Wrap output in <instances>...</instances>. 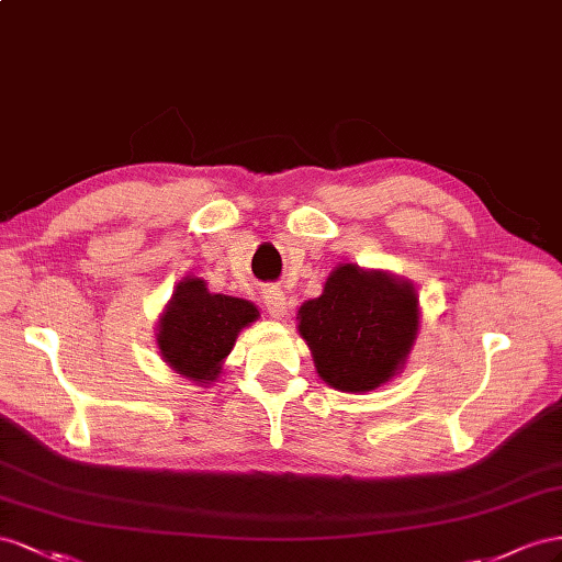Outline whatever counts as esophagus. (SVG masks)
I'll list each match as a JSON object with an SVG mask.
<instances>
[{"mask_svg":"<svg viewBox=\"0 0 562 562\" xmlns=\"http://www.w3.org/2000/svg\"><path fill=\"white\" fill-rule=\"evenodd\" d=\"M261 294H263V308L268 311L270 317L280 319L286 315V296L282 290H278V286H266Z\"/></svg>","mask_w":562,"mask_h":562,"instance_id":"1","label":"esophagus"}]
</instances>
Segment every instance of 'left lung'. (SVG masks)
<instances>
[{"label":"left lung","instance_id":"1","mask_svg":"<svg viewBox=\"0 0 562 562\" xmlns=\"http://www.w3.org/2000/svg\"><path fill=\"white\" fill-rule=\"evenodd\" d=\"M412 284L346 263L319 299L303 303L299 331L329 386L362 393L386 383L405 362L419 327Z\"/></svg>","mask_w":562,"mask_h":562}]
</instances>
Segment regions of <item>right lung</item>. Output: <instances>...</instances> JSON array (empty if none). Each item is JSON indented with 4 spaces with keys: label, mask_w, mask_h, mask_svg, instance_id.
<instances>
[{
    "label": "right lung",
    "mask_w": 562,
    "mask_h": 562,
    "mask_svg": "<svg viewBox=\"0 0 562 562\" xmlns=\"http://www.w3.org/2000/svg\"><path fill=\"white\" fill-rule=\"evenodd\" d=\"M259 317L249 301L210 294L202 280H186L159 317L157 344L165 362L192 381H214L237 331Z\"/></svg>",
    "instance_id": "add662e5"
}]
</instances>
